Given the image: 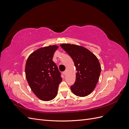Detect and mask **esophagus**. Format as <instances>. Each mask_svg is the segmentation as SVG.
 Here are the masks:
<instances>
[{
	"label": "esophagus",
	"instance_id": "1",
	"mask_svg": "<svg viewBox=\"0 0 129 129\" xmlns=\"http://www.w3.org/2000/svg\"><path fill=\"white\" fill-rule=\"evenodd\" d=\"M66 73H67V71H64V72H63V75H66Z\"/></svg>",
	"mask_w": 129,
	"mask_h": 129
}]
</instances>
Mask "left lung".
I'll use <instances>...</instances> for the list:
<instances>
[{"mask_svg":"<svg viewBox=\"0 0 129 129\" xmlns=\"http://www.w3.org/2000/svg\"><path fill=\"white\" fill-rule=\"evenodd\" d=\"M60 46L72 57L77 71L71 90L77 96H87L94 90L99 81L101 68L98 58L83 47L69 44Z\"/></svg>","mask_w":129,"mask_h":129,"instance_id":"8db88e82","label":"left lung"}]
</instances>
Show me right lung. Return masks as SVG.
<instances>
[{
  "label": "right lung",
  "mask_w": 129,
  "mask_h": 129,
  "mask_svg": "<svg viewBox=\"0 0 129 129\" xmlns=\"http://www.w3.org/2000/svg\"><path fill=\"white\" fill-rule=\"evenodd\" d=\"M58 47L49 46L37 49L27 58L25 74L30 89L39 99L49 101L56 97L62 81L61 73L53 61Z\"/></svg>",
  "instance_id": "right-lung-1"
}]
</instances>
